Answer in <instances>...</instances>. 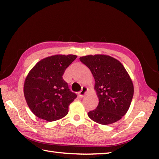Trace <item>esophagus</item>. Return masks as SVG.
I'll list each match as a JSON object with an SVG mask.
<instances>
[{
    "label": "esophagus",
    "mask_w": 159,
    "mask_h": 159,
    "mask_svg": "<svg viewBox=\"0 0 159 159\" xmlns=\"http://www.w3.org/2000/svg\"><path fill=\"white\" fill-rule=\"evenodd\" d=\"M87 92H88V88H87V87L83 86V87H82L81 90H80L79 93H78V96H79V98H83L84 96L85 95L86 93H87Z\"/></svg>",
    "instance_id": "esophagus-1"
}]
</instances>
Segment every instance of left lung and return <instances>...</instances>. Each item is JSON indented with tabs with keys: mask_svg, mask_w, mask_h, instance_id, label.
<instances>
[{
	"mask_svg": "<svg viewBox=\"0 0 159 159\" xmlns=\"http://www.w3.org/2000/svg\"><path fill=\"white\" fill-rule=\"evenodd\" d=\"M79 59L93 74L99 100L96 109L88 113L89 117L102 125L116 122L127 113L133 97L129 74L119 61L109 55H87Z\"/></svg>",
	"mask_w": 159,
	"mask_h": 159,
	"instance_id": "obj_1",
	"label": "left lung"
}]
</instances>
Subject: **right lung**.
I'll list each match as a JSON object with an SVG mask.
<instances>
[{"label":"right lung","instance_id":"1","mask_svg":"<svg viewBox=\"0 0 159 159\" xmlns=\"http://www.w3.org/2000/svg\"><path fill=\"white\" fill-rule=\"evenodd\" d=\"M74 55H56L40 60L30 70L24 83V95L29 109L40 119L53 121L68 113L76 98L62 76L76 59Z\"/></svg>","mask_w":159,"mask_h":159}]
</instances>
